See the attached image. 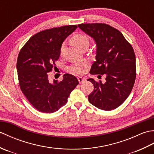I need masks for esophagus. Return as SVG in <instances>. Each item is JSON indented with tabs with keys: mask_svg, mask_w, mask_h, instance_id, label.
I'll return each instance as SVG.
<instances>
[{
	"mask_svg": "<svg viewBox=\"0 0 154 154\" xmlns=\"http://www.w3.org/2000/svg\"><path fill=\"white\" fill-rule=\"evenodd\" d=\"M78 79V81H79V82L80 83H84L85 81H86V78L85 77H79L77 78Z\"/></svg>",
	"mask_w": 154,
	"mask_h": 154,
	"instance_id": "obj_1",
	"label": "esophagus"
}]
</instances>
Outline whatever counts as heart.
I'll return each mask as SVG.
<instances>
[{
  "instance_id": "obj_1",
  "label": "heart",
  "mask_w": 154,
  "mask_h": 154,
  "mask_svg": "<svg viewBox=\"0 0 154 154\" xmlns=\"http://www.w3.org/2000/svg\"><path fill=\"white\" fill-rule=\"evenodd\" d=\"M72 41L76 44L81 49L85 45H88L89 44V38L88 35L85 34H77L75 35L72 38ZM65 49V44L63 43L61 45V49H60V53L62 54L64 52ZM86 67V63L84 62H81V63H76L73 64L71 67V70L73 71L74 73H76L78 74L83 73L85 71V67Z\"/></svg>"
}]
</instances>
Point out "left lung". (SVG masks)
Here are the masks:
<instances>
[{
	"label": "left lung",
	"instance_id": "left-lung-1",
	"mask_svg": "<svg viewBox=\"0 0 154 154\" xmlns=\"http://www.w3.org/2000/svg\"><path fill=\"white\" fill-rule=\"evenodd\" d=\"M78 26L96 44V61L92 75H106V82L89 78L94 91L88 99L103 110H112L122 104L132 91L136 79V57L132 45L122 34L105 24H82ZM100 76V75H99Z\"/></svg>",
	"mask_w": 154,
	"mask_h": 154
}]
</instances>
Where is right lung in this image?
<instances>
[{
  "mask_svg": "<svg viewBox=\"0 0 154 154\" xmlns=\"http://www.w3.org/2000/svg\"><path fill=\"white\" fill-rule=\"evenodd\" d=\"M77 28L69 25L38 32L29 39L18 54L16 69L20 87L32 105L42 112L60 109L79 84L70 74H65L59 83L55 79L50 82L48 75L60 56L63 42Z\"/></svg>",
  "mask_w": 154,
  "mask_h": 154,
  "instance_id": "right-lung-1",
  "label": "right lung"
}]
</instances>
